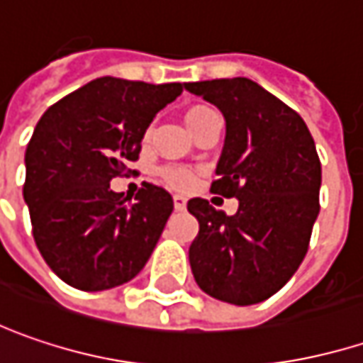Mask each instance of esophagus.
Returning a JSON list of instances; mask_svg holds the SVG:
<instances>
[{
	"label": "esophagus",
	"mask_w": 363,
	"mask_h": 363,
	"mask_svg": "<svg viewBox=\"0 0 363 363\" xmlns=\"http://www.w3.org/2000/svg\"><path fill=\"white\" fill-rule=\"evenodd\" d=\"M172 201H174V209H177V211H182V209L186 207V197H182V195H174Z\"/></svg>",
	"instance_id": "obj_1"
}]
</instances>
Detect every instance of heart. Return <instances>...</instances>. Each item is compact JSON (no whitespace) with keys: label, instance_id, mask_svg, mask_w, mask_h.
I'll list each match as a JSON object with an SVG mask.
<instances>
[{"label":"heart","instance_id":"b5f03b06","mask_svg":"<svg viewBox=\"0 0 363 363\" xmlns=\"http://www.w3.org/2000/svg\"><path fill=\"white\" fill-rule=\"evenodd\" d=\"M205 111H207V108H201V106L189 111V113H186V121L197 117V115H201ZM160 177L162 181L166 182L168 186H172V189H186V186H191L193 181H195V174H193L189 168H182V166H164L160 170Z\"/></svg>","mask_w":363,"mask_h":363}]
</instances>
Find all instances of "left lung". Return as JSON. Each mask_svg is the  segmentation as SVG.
I'll use <instances>...</instances> for the list:
<instances>
[{
    "mask_svg": "<svg viewBox=\"0 0 363 363\" xmlns=\"http://www.w3.org/2000/svg\"><path fill=\"white\" fill-rule=\"evenodd\" d=\"M184 90L224 115L211 191L238 199L234 216L199 197L186 205L199 222L189 246L193 277L216 300L259 304L288 284L308 250L320 209L314 139L296 111L248 77L189 82Z\"/></svg>",
    "mask_w": 363,
    "mask_h": 363,
    "instance_id": "1",
    "label": "left lung"
}]
</instances>
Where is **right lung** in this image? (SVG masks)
Here are the masks:
<instances>
[{"mask_svg": "<svg viewBox=\"0 0 363 363\" xmlns=\"http://www.w3.org/2000/svg\"><path fill=\"white\" fill-rule=\"evenodd\" d=\"M182 84L98 77L40 117L26 147L24 201L55 275L84 291L131 281L158 245L174 203L143 182L127 205L111 181L141 152L145 129Z\"/></svg>", "mask_w": 363, "mask_h": 363, "instance_id": "obj_1", "label": "right lung"}]
</instances>
